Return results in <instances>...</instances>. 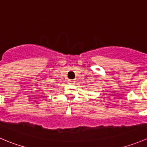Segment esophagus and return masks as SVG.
Masks as SVG:
<instances>
[{
  "label": "esophagus",
  "mask_w": 147,
  "mask_h": 147,
  "mask_svg": "<svg viewBox=\"0 0 147 147\" xmlns=\"http://www.w3.org/2000/svg\"><path fill=\"white\" fill-rule=\"evenodd\" d=\"M69 82H70V83H73V82H75V81H74V80H69Z\"/></svg>",
  "instance_id": "34e87169"
}]
</instances>
